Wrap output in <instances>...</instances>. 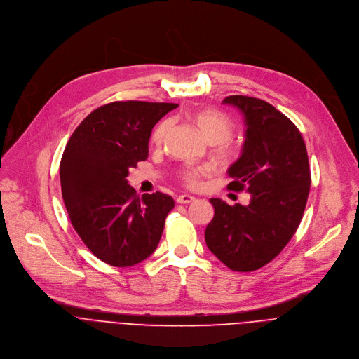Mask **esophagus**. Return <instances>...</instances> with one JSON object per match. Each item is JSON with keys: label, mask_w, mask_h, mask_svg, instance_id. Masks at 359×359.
<instances>
[{"label": "esophagus", "mask_w": 359, "mask_h": 359, "mask_svg": "<svg viewBox=\"0 0 359 359\" xmlns=\"http://www.w3.org/2000/svg\"><path fill=\"white\" fill-rule=\"evenodd\" d=\"M194 201H195V198L191 196V195H180V196H177V202L178 203H192Z\"/></svg>", "instance_id": "1"}]
</instances>
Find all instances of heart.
Masks as SVG:
<instances>
[{
    "label": "heart",
    "mask_w": 359,
    "mask_h": 359,
    "mask_svg": "<svg viewBox=\"0 0 359 359\" xmlns=\"http://www.w3.org/2000/svg\"><path fill=\"white\" fill-rule=\"evenodd\" d=\"M191 118L210 144H217V153L222 160L232 161L239 157V147L229 141L235 133V123L231 117L218 110L205 109L192 113ZM172 123L170 120L160 123L153 133V142L161 144L168 135ZM205 174H208L206 168H184L180 171L178 177L187 187L194 188L198 185L199 177Z\"/></svg>",
    "instance_id": "b5f03b06"
}]
</instances>
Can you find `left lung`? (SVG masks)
Segmentation results:
<instances>
[{
	"instance_id": "8db88e82",
	"label": "left lung",
	"mask_w": 359,
	"mask_h": 359,
	"mask_svg": "<svg viewBox=\"0 0 359 359\" xmlns=\"http://www.w3.org/2000/svg\"><path fill=\"white\" fill-rule=\"evenodd\" d=\"M224 103L239 109L246 126L228 188L249 192L250 203L210 198L215 215L205 241L231 270L253 271L284 249L302 222L311 185L309 156L299 128L270 103L239 95Z\"/></svg>"
}]
</instances>
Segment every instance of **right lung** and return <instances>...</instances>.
Returning <instances> with one entry per match:
<instances>
[{
	"label": "right lung",
	"instance_id": "1",
	"mask_svg": "<svg viewBox=\"0 0 359 359\" xmlns=\"http://www.w3.org/2000/svg\"><path fill=\"white\" fill-rule=\"evenodd\" d=\"M175 103L113 102L93 110L70 135L60 160L62 196L69 219L102 262L130 267L157 249L174 199L141 198L128 170L149 157L153 127Z\"/></svg>",
	"mask_w": 359,
	"mask_h": 359
}]
</instances>
